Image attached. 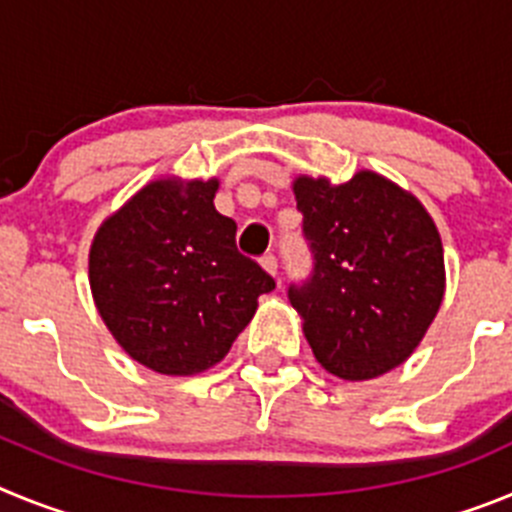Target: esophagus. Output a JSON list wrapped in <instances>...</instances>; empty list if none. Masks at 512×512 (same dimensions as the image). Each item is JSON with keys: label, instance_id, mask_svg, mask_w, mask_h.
I'll use <instances>...</instances> for the list:
<instances>
[{"label": "esophagus", "instance_id": "34e87169", "mask_svg": "<svg viewBox=\"0 0 512 512\" xmlns=\"http://www.w3.org/2000/svg\"><path fill=\"white\" fill-rule=\"evenodd\" d=\"M261 266H264L266 271H269L271 277H277V271H279V261L274 253H266V256H261Z\"/></svg>", "mask_w": 512, "mask_h": 512}]
</instances>
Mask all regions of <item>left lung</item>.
I'll list each match as a JSON object with an SVG mask.
<instances>
[{
	"label": "left lung",
	"mask_w": 512,
	"mask_h": 512,
	"mask_svg": "<svg viewBox=\"0 0 512 512\" xmlns=\"http://www.w3.org/2000/svg\"><path fill=\"white\" fill-rule=\"evenodd\" d=\"M297 210L312 251L307 282L289 287L325 372L364 382L400 366L443 302L446 271L433 217L390 179L346 184L297 176Z\"/></svg>",
	"instance_id": "1"
}]
</instances>
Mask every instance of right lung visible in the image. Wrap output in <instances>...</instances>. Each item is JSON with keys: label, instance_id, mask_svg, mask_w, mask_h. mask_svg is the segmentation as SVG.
Here are the masks:
<instances>
[{"label": "right lung", "instance_id": "obj_1", "mask_svg": "<svg viewBox=\"0 0 512 512\" xmlns=\"http://www.w3.org/2000/svg\"><path fill=\"white\" fill-rule=\"evenodd\" d=\"M217 179H158L99 225L92 297L125 354L169 377L223 361L274 279L235 248Z\"/></svg>", "mask_w": 512, "mask_h": 512}]
</instances>
